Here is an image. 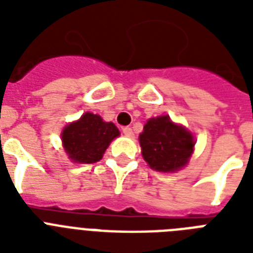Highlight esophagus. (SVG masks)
I'll return each instance as SVG.
<instances>
[{"label":"esophagus","mask_w":253,"mask_h":253,"mask_svg":"<svg viewBox=\"0 0 253 253\" xmlns=\"http://www.w3.org/2000/svg\"><path fill=\"white\" fill-rule=\"evenodd\" d=\"M123 134L126 135V136H134V131L131 127H123Z\"/></svg>","instance_id":"obj_1"}]
</instances>
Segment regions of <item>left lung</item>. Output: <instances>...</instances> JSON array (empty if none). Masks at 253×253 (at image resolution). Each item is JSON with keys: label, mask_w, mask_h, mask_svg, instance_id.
Instances as JSON below:
<instances>
[{"label": "left lung", "mask_w": 253, "mask_h": 253, "mask_svg": "<svg viewBox=\"0 0 253 253\" xmlns=\"http://www.w3.org/2000/svg\"><path fill=\"white\" fill-rule=\"evenodd\" d=\"M143 158L159 172H173L189 162L194 139L184 127L177 126L168 115L150 119L139 136Z\"/></svg>", "instance_id": "8db88e82"}]
</instances>
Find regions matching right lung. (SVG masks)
<instances>
[{
  "mask_svg": "<svg viewBox=\"0 0 253 253\" xmlns=\"http://www.w3.org/2000/svg\"><path fill=\"white\" fill-rule=\"evenodd\" d=\"M118 135L114 123L103 122L99 115L85 113L77 122L65 127L61 139L71 160L90 164L102 159L110 142Z\"/></svg>",
  "mask_w": 253,
  "mask_h": 253,
  "instance_id": "add662e5",
  "label": "right lung"
}]
</instances>
